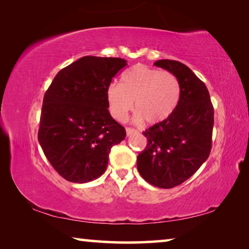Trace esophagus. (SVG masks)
I'll list each match as a JSON object with an SVG mask.
<instances>
[{
    "label": "esophagus",
    "instance_id": "1",
    "mask_svg": "<svg viewBox=\"0 0 249 249\" xmlns=\"http://www.w3.org/2000/svg\"><path fill=\"white\" fill-rule=\"evenodd\" d=\"M136 133H137V130L135 129V128H130V127L126 128V134H127V136H130V135L136 134Z\"/></svg>",
    "mask_w": 249,
    "mask_h": 249
}]
</instances>
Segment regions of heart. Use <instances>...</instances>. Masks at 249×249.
Here are the masks:
<instances>
[{
	"label": "heart",
	"mask_w": 249,
	"mask_h": 249,
	"mask_svg": "<svg viewBox=\"0 0 249 249\" xmlns=\"http://www.w3.org/2000/svg\"><path fill=\"white\" fill-rule=\"evenodd\" d=\"M179 80L169 71L144 65L134 66L122 75V83H111L107 89L109 112L123 122L134 107L135 120L158 124L169 119L180 101Z\"/></svg>",
	"instance_id": "heart-1"
}]
</instances>
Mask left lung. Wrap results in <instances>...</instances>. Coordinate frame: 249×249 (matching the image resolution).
<instances>
[{
	"mask_svg": "<svg viewBox=\"0 0 249 249\" xmlns=\"http://www.w3.org/2000/svg\"><path fill=\"white\" fill-rule=\"evenodd\" d=\"M155 66L174 73L180 101L169 119L146 129L147 146L137 157V169L147 182L169 189L188 180L211 153L214 109L205 84L183 64L162 59Z\"/></svg>",
	"mask_w": 249,
	"mask_h": 249,
	"instance_id": "1",
	"label": "left lung"
}]
</instances>
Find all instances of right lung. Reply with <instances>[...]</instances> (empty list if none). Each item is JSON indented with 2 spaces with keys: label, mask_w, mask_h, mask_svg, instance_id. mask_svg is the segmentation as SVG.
<instances>
[{
  "label": "right lung",
  "mask_w": 249,
  "mask_h": 249,
  "mask_svg": "<svg viewBox=\"0 0 249 249\" xmlns=\"http://www.w3.org/2000/svg\"><path fill=\"white\" fill-rule=\"evenodd\" d=\"M127 65L122 58L86 56L54 77L41 108L38 142L59 175L74 183L102 176L108 154L126 136L108 112L107 89Z\"/></svg>",
  "instance_id": "1"
}]
</instances>
